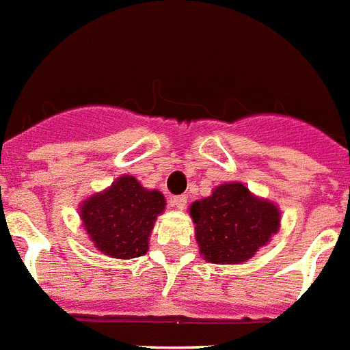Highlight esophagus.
Returning a JSON list of instances; mask_svg holds the SVG:
<instances>
[{"instance_id":"34e87169","label":"esophagus","mask_w":350,"mask_h":350,"mask_svg":"<svg viewBox=\"0 0 350 350\" xmlns=\"http://www.w3.org/2000/svg\"><path fill=\"white\" fill-rule=\"evenodd\" d=\"M170 202H172V206L175 209H184L186 208V204H188V197H186V195H177V197H173Z\"/></svg>"}]
</instances>
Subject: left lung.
<instances>
[{"label":"left lung","instance_id":"left-lung-1","mask_svg":"<svg viewBox=\"0 0 350 350\" xmlns=\"http://www.w3.org/2000/svg\"><path fill=\"white\" fill-rule=\"evenodd\" d=\"M189 215L200 254L211 264H242L280 228V209L242 183L217 186L189 206Z\"/></svg>","mask_w":350,"mask_h":350}]
</instances>
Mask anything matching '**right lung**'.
<instances>
[{
  "label": "right lung",
  "mask_w": 350,
  "mask_h": 350,
  "mask_svg": "<svg viewBox=\"0 0 350 350\" xmlns=\"http://www.w3.org/2000/svg\"><path fill=\"white\" fill-rule=\"evenodd\" d=\"M166 208L157 189L142 188L131 175H122L105 191L81 204V220L90 240L111 258H137L146 254L155 220Z\"/></svg>",
  "instance_id": "obj_1"
}]
</instances>
